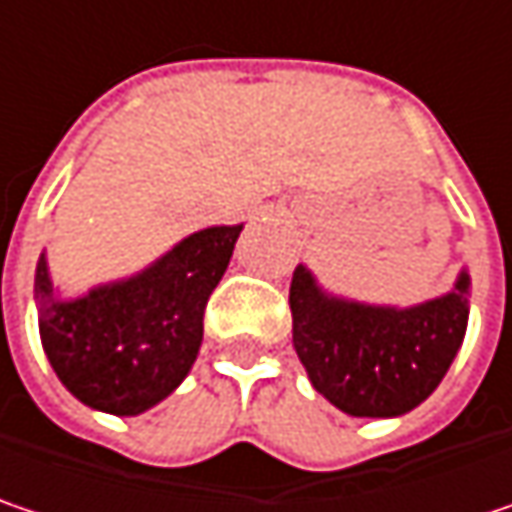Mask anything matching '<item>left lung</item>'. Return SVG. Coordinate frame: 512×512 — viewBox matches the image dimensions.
Segmentation results:
<instances>
[{"instance_id": "8db88e82", "label": "left lung", "mask_w": 512, "mask_h": 512, "mask_svg": "<svg viewBox=\"0 0 512 512\" xmlns=\"http://www.w3.org/2000/svg\"><path fill=\"white\" fill-rule=\"evenodd\" d=\"M294 349L317 393L352 417H399L446 376L469 320V276L414 309L326 297L300 265L291 279Z\"/></svg>"}]
</instances>
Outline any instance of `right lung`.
Returning a JSON list of instances; mask_svg holds the SVG:
<instances>
[{
  "label": "right lung",
  "instance_id": "1",
  "mask_svg": "<svg viewBox=\"0 0 512 512\" xmlns=\"http://www.w3.org/2000/svg\"><path fill=\"white\" fill-rule=\"evenodd\" d=\"M238 233L241 227L201 230L148 271L72 303L55 300L40 256L34 279L40 341L66 390L119 417L165 399L198 358L203 311L230 265Z\"/></svg>",
  "mask_w": 512,
  "mask_h": 512
}]
</instances>
